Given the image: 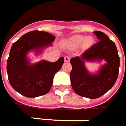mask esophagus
Listing matches in <instances>:
<instances>
[{"mask_svg":"<svg viewBox=\"0 0 126 126\" xmlns=\"http://www.w3.org/2000/svg\"><path fill=\"white\" fill-rule=\"evenodd\" d=\"M69 60H70V57H68V56H66V57H64V61H65L66 62H69Z\"/></svg>","mask_w":126,"mask_h":126,"instance_id":"esophagus-1","label":"esophagus"}]
</instances>
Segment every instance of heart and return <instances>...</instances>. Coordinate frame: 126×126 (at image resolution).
Instances as JSON below:
<instances>
[{
	"mask_svg": "<svg viewBox=\"0 0 126 126\" xmlns=\"http://www.w3.org/2000/svg\"><path fill=\"white\" fill-rule=\"evenodd\" d=\"M93 43V39L92 37H85L81 35H75L64 42L65 46L71 50H75L79 47L81 44L83 49H88L90 47Z\"/></svg>",
	"mask_w": 126,
	"mask_h": 126,
	"instance_id": "1",
	"label": "heart"
}]
</instances>
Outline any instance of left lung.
I'll return each instance as SVG.
<instances>
[{
	"label": "left lung",
	"instance_id": "1",
	"mask_svg": "<svg viewBox=\"0 0 126 126\" xmlns=\"http://www.w3.org/2000/svg\"><path fill=\"white\" fill-rule=\"evenodd\" d=\"M99 41L82 54L70 60L72 69L71 83L76 93L80 96L95 99L111 89L119 76L120 58L116 46L104 33L94 32ZM106 64L95 75L89 73L84 66L85 61H101Z\"/></svg>",
	"mask_w": 126,
	"mask_h": 126
}]
</instances>
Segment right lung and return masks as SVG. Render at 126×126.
<instances>
[{
	"label": "right lung",
	"mask_w": 126,
	"mask_h": 126,
	"mask_svg": "<svg viewBox=\"0 0 126 126\" xmlns=\"http://www.w3.org/2000/svg\"><path fill=\"white\" fill-rule=\"evenodd\" d=\"M55 39L47 32L32 31L12 44L7 61V76L11 86L19 94L36 97L50 91L54 76L60 70L64 58L61 57L55 62L43 60L30 64L27 55L31 50L41 53L43 47L52 46Z\"/></svg>",
	"instance_id": "1"
}]
</instances>
